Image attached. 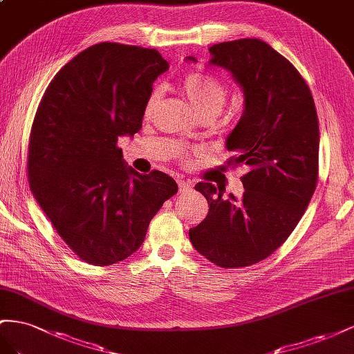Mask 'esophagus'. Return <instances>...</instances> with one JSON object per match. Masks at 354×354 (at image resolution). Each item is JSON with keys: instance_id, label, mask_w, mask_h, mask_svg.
<instances>
[{"instance_id": "obj_1", "label": "esophagus", "mask_w": 354, "mask_h": 354, "mask_svg": "<svg viewBox=\"0 0 354 354\" xmlns=\"http://www.w3.org/2000/svg\"><path fill=\"white\" fill-rule=\"evenodd\" d=\"M178 187H179V191H183V193H188V191H191V183H188V180L185 179H178Z\"/></svg>"}]
</instances>
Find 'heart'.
Wrapping results in <instances>:
<instances>
[{
	"mask_svg": "<svg viewBox=\"0 0 354 354\" xmlns=\"http://www.w3.org/2000/svg\"><path fill=\"white\" fill-rule=\"evenodd\" d=\"M183 92L193 104L201 117H215L224 106L228 96V84L215 75H210L200 71H191L184 78ZM161 97V87H154L147 96L144 105V115L151 117ZM185 154V153H183Z\"/></svg>",
	"mask_w": 354,
	"mask_h": 354,
	"instance_id": "obj_1",
	"label": "heart"
}]
</instances>
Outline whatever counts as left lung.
Segmentation results:
<instances>
[{
	"mask_svg": "<svg viewBox=\"0 0 354 354\" xmlns=\"http://www.w3.org/2000/svg\"><path fill=\"white\" fill-rule=\"evenodd\" d=\"M210 65L228 69L243 87L245 113L227 139L228 166L248 167L240 201L210 183L196 189L209 203L189 230L200 255L222 268L266 259L285 243L319 180V120L306 80L286 57L258 38L209 47ZM196 60L194 57H187Z\"/></svg>",
	"mask_w": 354,
	"mask_h": 354,
	"instance_id": "left-lung-1",
	"label": "left lung"
}]
</instances>
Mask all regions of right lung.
Segmentation results:
<instances>
[{"label":"right lung","mask_w":354,"mask_h":354,"mask_svg":"<svg viewBox=\"0 0 354 354\" xmlns=\"http://www.w3.org/2000/svg\"><path fill=\"white\" fill-rule=\"evenodd\" d=\"M169 64L156 48L90 46L59 71L37 108L28 180L68 248L87 264L123 261L151 219L178 193L174 178L127 167L118 138L142 127L154 80Z\"/></svg>","instance_id":"right-lung-1"}]
</instances>
